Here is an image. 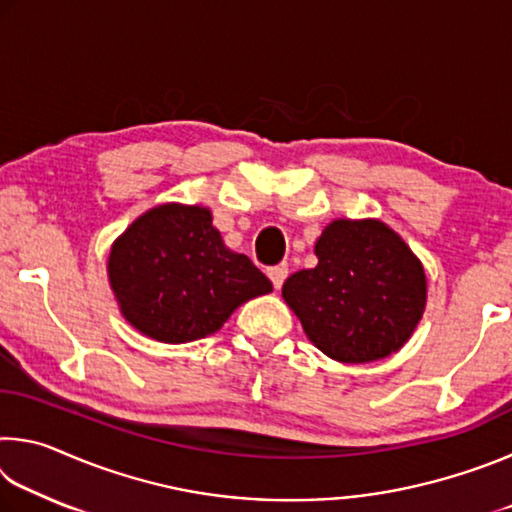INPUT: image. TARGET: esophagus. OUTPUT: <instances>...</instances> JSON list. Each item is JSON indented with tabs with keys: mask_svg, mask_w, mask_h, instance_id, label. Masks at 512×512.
Returning a JSON list of instances; mask_svg holds the SVG:
<instances>
[{
	"mask_svg": "<svg viewBox=\"0 0 512 512\" xmlns=\"http://www.w3.org/2000/svg\"><path fill=\"white\" fill-rule=\"evenodd\" d=\"M287 275H289V268L284 264L268 268V277H271L275 289H282V284H284V280H287Z\"/></svg>",
	"mask_w": 512,
	"mask_h": 512,
	"instance_id": "34e87169",
	"label": "esophagus"
}]
</instances>
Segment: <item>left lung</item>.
<instances>
[{
    "label": "left lung",
    "instance_id": "obj_1",
    "mask_svg": "<svg viewBox=\"0 0 512 512\" xmlns=\"http://www.w3.org/2000/svg\"><path fill=\"white\" fill-rule=\"evenodd\" d=\"M318 264L287 277L282 296L307 336L343 363L384 359L409 341L427 302L411 248L379 221H334L316 244Z\"/></svg>",
    "mask_w": 512,
    "mask_h": 512
}]
</instances>
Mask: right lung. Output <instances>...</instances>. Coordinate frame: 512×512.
<instances>
[{
  "instance_id": "right-lung-1",
  "label": "right lung",
  "mask_w": 512,
  "mask_h": 512,
  "mask_svg": "<svg viewBox=\"0 0 512 512\" xmlns=\"http://www.w3.org/2000/svg\"><path fill=\"white\" fill-rule=\"evenodd\" d=\"M108 275L128 323L162 343L214 334L241 302L273 291L246 255L223 246L198 205L142 214L112 246Z\"/></svg>"
}]
</instances>
